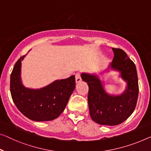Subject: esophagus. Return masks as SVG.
<instances>
[{"label":"esophagus","mask_w":151,"mask_h":151,"mask_svg":"<svg viewBox=\"0 0 151 151\" xmlns=\"http://www.w3.org/2000/svg\"><path fill=\"white\" fill-rule=\"evenodd\" d=\"M75 79H76V83H78L81 81V75L80 73H76L75 75Z\"/></svg>","instance_id":"esophagus-1"}]
</instances>
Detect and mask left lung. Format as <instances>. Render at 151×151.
Returning <instances> with one entry per match:
<instances>
[{
	"mask_svg": "<svg viewBox=\"0 0 151 151\" xmlns=\"http://www.w3.org/2000/svg\"><path fill=\"white\" fill-rule=\"evenodd\" d=\"M114 58L109 70L120 73L127 83L121 95H111L105 91L99 76L82 73L83 81L89 86L88 104L89 114L93 121L102 125H116L125 121L134 111L138 97V79L134 63L124 51L112 48Z\"/></svg>",
	"mask_w": 151,
	"mask_h": 151,
	"instance_id": "left-lung-1",
	"label": "left lung"
}]
</instances>
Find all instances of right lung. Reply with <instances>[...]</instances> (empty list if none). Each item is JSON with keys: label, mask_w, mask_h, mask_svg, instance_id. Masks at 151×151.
I'll use <instances>...</instances> for the list:
<instances>
[{"label": "right lung", "mask_w": 151, "mask_h": 151, "mask_svg": "<svg viewBox=\"0 0 151 151\" xmlns=\"http://www.w3.org/2000/svg\"><path fill=\"white\" fill-rule=\"evenodd\" d=\"M25 56L17 60L11 74L10 91L13 102L18 110L31 120H53L64 111L75 89V76L56 80L43 88H27L22 84L21 78L22 61Z\"/></svg>", "instance_id": "add662e5"}]
</instances>
